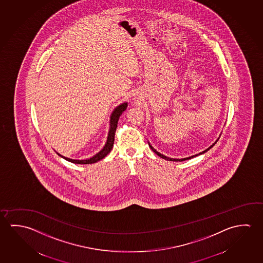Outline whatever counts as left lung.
Returning a JSON list of instances; mask_svg holds the SVG:
<instances>
[{
	"label": "left lung",
	"instance_id": "left-lung-1",
	"mask_svg": "<svg viewBox=\"0 0 263 263\" xmlns=\"http://www.w3.org/2000/svg\"><path fill=\"white\" fill-rule=\"evenodd\" d=\"M219 138H217V139L215 140V143H213L211 146H209V147H207L206 149H204V151H202V152H200V153H198V154H195V155L191 156V157H187V158H183V159H173V158H170V157H167V156H165L163 155V154H161V153H159V151H156L155 148H154L153 146H151V143L149 142H148V146H149V147H151V149L153 151V152H155L156 154L159 156V157H160L161 159H164L165 160H168V161H183V160H187V159H193V158H194V157H197V156L202 155V154H203V153H205L206 151H209L210 148H212L213 146H215V143L218 141Z\"/></svg>",
	"mask_w": 263,
	"mask_h": 263
}]
</instances>
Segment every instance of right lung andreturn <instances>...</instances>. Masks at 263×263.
Here are the masks:
<instances>
[{
    "label": "right lung",
    "mask_w": 263,
    "mask_h": 263,
    "mask_svg": "<svg viewBox=\"0 0 263 263\" xmlns=\"http://www.w3.org/2000/svg\"><path fill=\"white\" fill-rule=\"evenodd\" d=\"M127 102H125L123 104H119L116 109L112 111L110 117V127H109V132H108L107 139L106 142L104 144V147L101 151L96 153L95 156H92L90 159H72L64 157V156L61 155L60 153L57 152V154L63 158V159L68 160L69 162H72L75 164H92L99 161L101 159H104L105 156H107L110 151H112V146H114V141H115V134H116V130H117V123L119 120L122 112L125 111L126 107H127Z\"/></svg>",
    "instance_id": "add662e5"
}]
</instances>
